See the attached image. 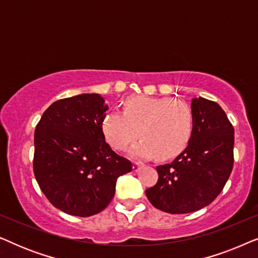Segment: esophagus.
<instances>
[{"mask_svg":"<svg viewBox=\"0 0 258 258\" xmlns=\"http://www.w3.org/2000/svg\"><path fill=\"white\" fill-rule=\"evenodd\" d=\"M142 167H143V164H141V163H134V165H133V170L135 171V172H137Z\"/></svg>","mask_w":258,"mask_h":258,"instance_id":"1","label":"esophagus"}]
</instances>
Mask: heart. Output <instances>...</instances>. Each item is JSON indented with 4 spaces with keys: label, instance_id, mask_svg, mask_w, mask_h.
I'll return each instance as SVG.
<instances>
[{
    "label": "heart",
    "instance_id": "heart-1",
    "mask_svg": "<svg viewBox=\"0 0 258 258\" xmlns=\"http://www.w3.org/2000/svg\"><path fill=\"white\" fill-rule=\"evenodd\" d=\"M105 141L123 151L142 137L130 150L134 158L169 160L185 150L194 133V114L185 102L170 98L135 96L126 98L123 111H109L102 119Z\"/></svg>",
    "mask_w": 258,
    "mask_h": 258
}]
</instances>
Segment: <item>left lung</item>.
<instances>
[{
  "mask_svg": "<svg viewBox=\"0 0 258 258\" xmlns=\"http://www.w3.org/2000/svg\"><path fill=\"white\" fill-rule=\"evenodd\" d=\"M194 133L171 163L158 165V181L146 195L155 208L188 214L209 206L223 189L234 165V128L216 102L191 100Z\"/></svg>",
  "mask_w": 258,
  "mask_h": 258,
  "instance_id": "obj_1",
  "label": "left lung"
}]
</instances>
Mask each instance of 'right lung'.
I'll return each mask as SVG.
<instances>
[{
	"label": "right lung",
	"mask_w": 258,
	"mask_h": 258,
	"mask_svg": "<svg viewBox=\"0 0 258 258\" xmlns=\"http://www.w3.org/2000/svg\"><path fill=\"white\" fill-rule=\"evenodd\" d=\"M108 104L100 94L56 101L35 130L34 174L52 206L88 217L108 207L116 181L132 163L111 150L102 133Z\"/></svg>",
	"instance_id": "right-lung-1"
}]
</instances>
